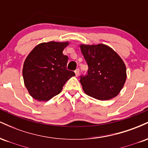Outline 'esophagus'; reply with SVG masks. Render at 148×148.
<instances>
[{"label":"esophagus","instance_id":"esophagus-1","mask_svg":"<svg viewBox=\"0 0 148 148\" xmlns=\"http://www.w3.org/2000/svg\"><path fill=\"white\" fill-rule=\"evenodd\" d=\"M74 72H75V75L76 76H78L79 75V69H76L75 71H74Z\"/></svg>","mask_w":148,"mask_h":148}]
</instances>
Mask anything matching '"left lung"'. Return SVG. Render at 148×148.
I'll return each mask as SVG.
<instances>
[{
    "label": "left lung",
    "mask_w": 148,
    "mask_h": 148,
    "mask_svg": "<svg viewBox=\"0 0 148 148\" xmlns=\"http://www.w3.org/2000/svg\"><path fill=\"white\" fill-rule=\"evenodd\" d=\"M88 65V74L80 83L86 94L99 100L116 97L127 79L125 62L113 49L106 45H80Z\"/></svg>",
    "instance_id": "left-lung-1"
}]
</instances>
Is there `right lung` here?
I'll return each mask as SVG.
<instances>
[{
  "label": "right lung",
  "mask_w": 148,
  "mask_h": 148,
  "mask_svg": "<svg viewBox=\"0 0 148 148\" xmlns=\"http://www.w3.org/2000/svg\"><path fill=\"white\" fill-rule=\"evenodd\" d=\"M69 42H49L39 44L26 57L23 67L25 88L32 97L48 101L62 91L75 73L67 69L68 57L62 51Z\"/></svg>",
  "instance_id": "add662e5"
}]
</instances>
